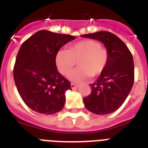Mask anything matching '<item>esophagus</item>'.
<instances>
[{
	"label": "esophagus",
	"mask_w": 148,
	"mask_h": 148,
	"mask_svg": "<svg viewBox=\"0 0 148 148\" xmlns=\"http://www.w3.org/2000/svg\"><path fill=\"white\" fill-rule=\"evenodd\" d=\"M71 88L72 89H75V88H78V84H74V83H71Z\"/></svg>",
	"instance_id": "esophagus-1"
}]
</instances>
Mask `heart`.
Listing matches in <instances>:
<instances>
[{"mask_svg":"<svg viewBox=\"0 0 148 148\" xmlns=\"http://www.w3.org/2000/svg\"><path fill=\"white\" fill-rule=\"evenodd\" d=\"M109 52L101 43L92 39L80 40L70 46L69 50H60L55 58L56 66L60 74L67 76L78 60L80 67L70 74L72 81H81L90 77L101 75L108 64Z\"/></svg>","mask_w":148,"mask_h":148,"instance_id":"b5f03b06","label":"heart"}]
</instances>
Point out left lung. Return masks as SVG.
<instances>
[{
	"mask_svg": "<svg viewBox=\"0 0 148 148\" xmlns=\"http://www.w3.org/2000/svg\"><path fill=\"white\" fill-rule=\"evenodd\" d=\"M81 37L102 42L109 52L105 71L96 82L90 84L91 93L84 97L85 108L99 115L114 112L128 96L134 81V65L131 51L114 34L99 31Z\"/></svg>",
	"mask_w": 148,
	"mask_h": 148,
	"instance_id": "left-lung-1",
	"label": "left lung"
}]
</instances>
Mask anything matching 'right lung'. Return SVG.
<instances>
[{
	"instance_id": "right-lung-1",
	"label": "right lung",
	"mask_w": 148,
	"mask_h": 148,
	"mask_svg": "<svg viewBox=\"0 0 148 148\" xmlns=\"http://www.w3.org/2000/svg\"><path fill=\"white\" fill-rule=\"evenodd\" d=\"M69 34L39 31L22 44L17 53L14 79L20 96L36 112L52 114L63 109L71 82L58 71L56 54L74 40Z\"/></svg>"
}]
</instances>
